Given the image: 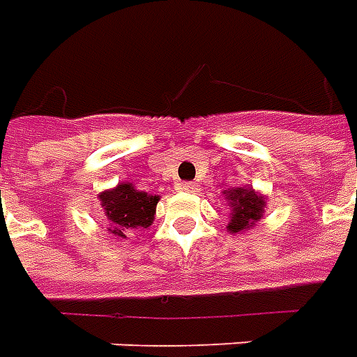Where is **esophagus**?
Returning a JSON list of instances; mask_svg holds the SVG:
<instances>
[{
  "instance_id": "obj_1",
  "label": "esophagus",
  "mask_w": 357,
  "mask_h": 357,
  "mask_svg": "<svg viewBox=\"0 0 357 357\" xmlns=\"http://www.w3.org/2000/svg\"><path fill=\"white\" fill-rule=\"evenodd\" d=\"M179 191H183V193H193L197 189L195 183H191V181H183V183H178Z\"/></svg>"
}]
</instances>
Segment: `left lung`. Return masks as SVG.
I'll use <instances>...</instances> for the list:
<instances>
[{"instance_id": "left-lung-1", "label": "left lung", "mask_w": 357, "mask_h": 357, "mask_svg": "<svg viewBox=\"0 0 357 357\" xmlns=\"http://www.w3.org/2000/svg\"><path fill=\"white\" fill-rule=\"evenodd\" d=\"M224 197L230 206V216H228V226H226V230L230 234L248 231L249 228L257 226V222H261L263 214H265V195H261L253 187L226 189Z\"/></svg>"}]
</instances>
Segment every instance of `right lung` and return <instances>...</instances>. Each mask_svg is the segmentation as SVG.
<instances>
[{
	"mask_svg": "<svg viewBox=\"0 0 357 357\" xmlns=\"http://www.w3.org/2000/svg\"><path fill=\"white\" fill-rule=\"evenodd\" d=\"M98 199L104 208L106 234L112 239H127L133 230L153 226L160 195L139 191L133 183L123 181L100 191Z\"/></svg>",
	"mask_w": 357,
	"mask_h": 357,
	"instance_id": "right-lung-1",
	"label": "right lung"
}]
</instances>
